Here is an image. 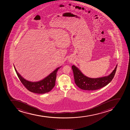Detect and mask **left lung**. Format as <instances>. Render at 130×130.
<instances>
[{
    "instance_id": "1",
    "label": "left lung",
    "mask_w": 130,
    "mask_h": 130,
    "mask_svg": "<svg viewBox=\"0 0 130 130\" xmlns=\"http://www.w3.org/2000/svg\"><path fill=\"white\" fill-rule=\"evenodd\" d=\"M117 65L109 75L96 78L86 77L77 67L74 65L72 66L75 83L79 88L84 90H95L100 89L107 85L113 79Z\"/></svg>"
}]
</instances>
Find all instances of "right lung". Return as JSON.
<instances>
[{"label":"right lung","instance_id":"1","mask_svg":"<svg viewBox=\"0 0 130 130\" xmlns=\"http://www.w3.org/2000/svg\"><path fill=\"white\" fill-rule=\"evenodd\" d=\"M15 70L21 83L28 90L33 93L38 94H43L50 91L55 85L56 73L58 69L61 68L59 67L51 73L44 79L38 82H32L27 80L23 78L16 70L15 66Z\"/></svg>","mask_w":130,"mask_h":130}]
</instances>
